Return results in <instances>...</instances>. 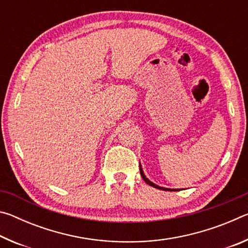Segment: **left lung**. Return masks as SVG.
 I'll return each mask as SVG.
<instances>
[{
	"label": "left lung",
	"instance_id": "obj_1",
	"mask_svg": "<svg viewBox=\"0 0 248 248\" xmlns=\"http://www.w3.org/2000/svg\"><path fill=\"white\" fill-rule=\"evenodd\" d=\"M140 173H141L142 178H143V180H144V182H145L146 184L150 185V186L154 187V188H157V189H159V190H166V191H178V190H180V189H171V188L161 187V186H158V185L152 183L149 178H146V176H145V174H144V171H143V170H142V166H141V164H140Z\"/></svg>",
	"mask_w": 248,
	"mask_h": 248
}]
</instances>
